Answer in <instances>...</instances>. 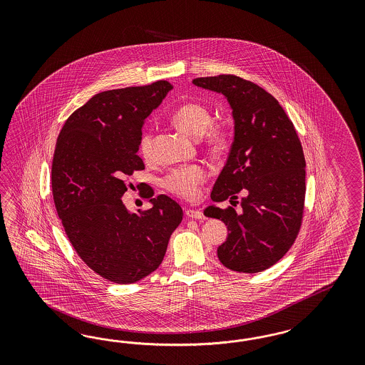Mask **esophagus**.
I'll return each mask as SVG.
<instances>
[{
    "mask_svg": "<svg viewBox=\"0 0 365 365\" xmlns=\"http://www.w3.org/2000/svg\"><path fill=\"white\" fill-rule=\"evenodd\" d=\"M186 215H187L188 218H194V220H205L203 212L199 210L188 209V210H186Z\"/></svg>",
    "mask_w": 365,
    "mask_h": 365,
    "instance_id": "1",
    "label": "esophagus"
}]
</instances>
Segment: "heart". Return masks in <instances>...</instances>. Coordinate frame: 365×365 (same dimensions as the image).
Segmentation results:
<instances>
[{"instance_id": "b5f03b06", "label": "heart", "mask_w": 365, "mask_h": 365, "mask_svg": "<svg viewBox=\"0 0 365 365\" xmlns=\"http://www.w3.org/2000/svg\"><path fill=\"white\" fill-rule=\"evenodd\" d=\"M211 110L202 103L188 101L179 106L173 113V123L188 135L199 138L211 150L222 148L229 138V131L223 124H211ZM139 148L144 158H151L154 154V135L148 130L140 136ZM207 177L203 167H178L173 170L165 179L163 186L180 198H195L199 186Z\"/></svg>"}]
</instances>
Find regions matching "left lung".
I'll list each match as a JSON object with an SVG mask.
<instances>
[{"label": "left lung", "instance_id": "obj_1", "mask_svg": "<svg viewBox=\"0 0 365 365\" xmlns=\"http://www.w3.org/2000/svg\"><path fill=\"white\" fill-rule=\"evenodd\" d=\"M192 84L221 93L232 108L234 140L203 214L227 226L217 249L222 265L258 273L274 265L294 242L305 199V158L293 123L270 93L234 75L198 78Z\"/></svg>", "mask_w": 365, "mask_h": 365}]
</instances>
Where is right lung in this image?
Instances as JSON below:
<instances>
[{"label": "right lung", "instance_id": "right-lung-1", "mask_svg": "<svg viewBox=\"0 0 365 365\" xmlns=\"http://www.w3.org/2000/svg\"><path fill=\"white\" fill-rule=\"evenodd\" d=\"M173 86L110 89L75 110L58 133L52 163L56 210L80 258L115 284H133L162 264L183 211L167 195L145 198L151 209L133 212L123 203L124 179L143 170L138 155L145 119Z\"/></svg>", "mask_w": 365, "mask_h": 365}]
</instances>
